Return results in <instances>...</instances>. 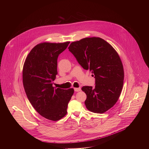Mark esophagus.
<instances>
[{
    "instance_id": "esophagus-1",
    "label": "esophagus",
    "mask_w": 149,
    "mask_h": 149,
    "mask_svg": "<svg viewBox=\"0 0 149 149\" xmlns=\"http://www.w3.org/2000/svg\"><path fill=\"white\" fill-rule=\"evenodd\" d=\"M74 91H75V92H79L81 91V88H75Z\"/></svg>"
}]
</instances>
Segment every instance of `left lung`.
<instances>
[{"instance_id": "left-lung-1", "label": "left lung", "mask_w": 149, "mask_h": 149, "mask_svg": "<svg viewBox=\"0 0 149 149\" xmlns=\"http://www.w3.org/2000/svg\"><path fill=\"white\" fill-rule=\"evenodd\" d=\"M68 49L95 80L94 88H81L86 95V108L94 113L106 112L117 102L123 85V67L118 53L105 40L95 37L73 42Z\"/></svg>"}]
</instances>
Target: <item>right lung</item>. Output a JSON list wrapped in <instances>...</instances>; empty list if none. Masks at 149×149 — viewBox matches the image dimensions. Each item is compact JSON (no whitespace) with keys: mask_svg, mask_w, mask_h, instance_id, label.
<instances>
[{"mask_svg":"<svg viewBox=\"0 0 149 149\" xmlns=\"http://www.w3.org/2000/svg\"><path fill=\"white\" fill-rule=\"evenodd\" d=\"M70 42L41 43L26 58L23 68V84L29 102L36 111L49 120H59L67 113L74 89L52 86L57 74V58Z\"/></svg>","mask_w":149,"mask_h":149,"instance_id":"obj_1","label":"right lung"}]
</instances>
